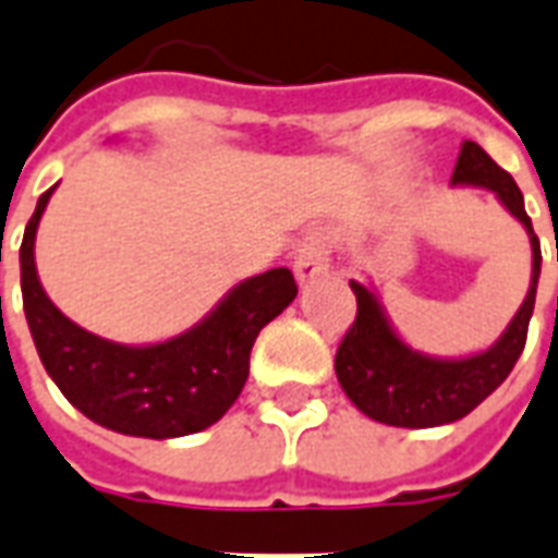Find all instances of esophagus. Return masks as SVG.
<instances>
[{
	"label": "esophagus",
	"mask_w": 558,
	"mask_h": 558,
	"mask_svg": "<svg viewBox=\"0 0 558 558\" xmlns=\"http://www.w3.org/2000/svg\"><path fill=\"white\" fill-rule=\"evenodd\" d=\"M292 271H295V280L307 287L314 283L319 275L328 271V244L323 235H307L304 244L295 251V263H292Z\"/></svg>",
	"instance_id": "1"
}]
</instances>
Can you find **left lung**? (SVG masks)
<instances>
[{
  "label": "left lung",
  "mask_w": 558,
  "mask_h": 558,
  "mask_svg": "<svg viewBox=\"0 0 558 558\" xmlns=\"http://www.w3.org/2000/svg\"><path fill=\"white\" fill-rule=\"evenodd\" d=\"M451 184L454 187L472 184V187L490 191L511 211V218L523 223V230L529 232V244H532L529 292L514 319L508 323L493 347L463 355V359H439V355L412 350L395 331L374 287L350 280L359 314L340 343L335 371L347 398L367 418L379 424L421 430V427H439V424L463 418L481 400L490 398L493 391L502 386L526 347L529 319L535 311V292H538L541 278V244L523 208V194L514 179L472 140L460 146Z\"/></svg>",
  "instance_id": "left-lung-1"
}]
</instances>
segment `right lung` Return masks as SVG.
<instances>
[{
    "mask_svg": "<svg viewBox=\"0 0 558 558\" xmlns=\"http://www.w3.org/2000/svg\"><path fill=\"white\" fill-rule=\"evenodd\" d=\"M56 184L44 191L20 244L23 311L44 371L86 418L107 430L172 439L211 427L242 395L256 335L295 299L290 268L235 283L194 328L128 347L71 323L44 292L35 232Z\"/></svg>",
    "mask_w": 558,
    "mask_h": 558,
    "instance_id": "right-lung-1",
    "label": "right lung"
}]
</instances>
